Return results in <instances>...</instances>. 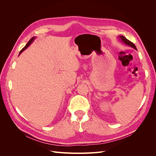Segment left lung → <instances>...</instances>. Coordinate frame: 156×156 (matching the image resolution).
<instances>
[{
	"label": "left lung",
	"instance_id": "obj_1",
	"mask_svg": "<svg viewBox=\"0 0 156 156\" xmlns=\"http://www.w3.org/2000/svg\"><path fill=\"white\" fill-rule=\"evenodd\" d=\"M120 37L122 39V40L123 41L124 43H125V44H127V45H128L129 46H131V48H134L135 49H136V48L135 47V45H134V44L132 43L131 41H130L129 40H128L127 38H126V37H125L124 36H120Z\"/></svg>",
	"mask_w": 156,
	"mask_h": 156
}]
</instances>
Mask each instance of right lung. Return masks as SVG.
<instances>
[{"label":"right lung","instance_id":"right-lung-1","mask_svg":"<svg viewBox=\"0 0 156 156\" xmlns=\"http://www.w3.org/2000/svg\"><path fill=\"white\" fill-rule=\"evenodd\" d=\"M34 37H32V38L29 41V42H28V43L27 44V45L24 47V48H23L21 50V51H20V54H21V53H22V52L23 51H24L26 48H28V47H29V45H30V44L32 43V41L33 40H34Z\"/></svg>","mask_w":156,"mask_h":156}]
</instances>
